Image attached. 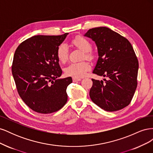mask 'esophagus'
I'll list each match as a JSON object with an SVG mask.
<instances>
[{"label": "esophagus", "instance_id": "obj_1", "mask_svg": "<svg viewBox=\"0 0 153 153\" xmlns=\"http://www.w3.org/2000/svg\"><path fill=\"white\" fill-rule=\"evenodd\" d=\"M82 79L79 78H75V77H73V81L74 82H79Z\"/></svg>", "mask_w": 153, "mask_h": 153}]
</instances>
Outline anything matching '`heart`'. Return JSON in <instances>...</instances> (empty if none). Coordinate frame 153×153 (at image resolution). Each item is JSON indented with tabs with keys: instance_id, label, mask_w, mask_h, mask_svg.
<instances>
[{
	"instance_id": "1",
	"label": "heart",
	"mask_w": 153,
	"mask_h": 153,
	"mask_svg": "<svg viewBox=\"0 0 153 153\" xmlns=\"http://www.w3.org/2000/svg\"><path fill=\"white\" fill-rule=\"evenodd\" d=\"M72 44L84 52V57L85 59L91 60L93 58V55L91 52L92 45L86 38L81 36L76 37L72 40ZM57 57L62 63L67 61L68 57V48L66 45L61 44L59 46L57 50ZM90 68V64L86 61L73 62L69 64L66 68L65 73L68 76L81 78L85 75Z\"/></svg>"
}]
</instances>
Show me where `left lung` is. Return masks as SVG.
<instances>
[{
	"label": "left lung",
	"instance_id": "obj_1",
	"mask_svg": "<svg viewBox=\"0 0 153 153\" xmlns=\"http://www.w3.org/2000/svg\"><path fill=\"white\" fill-rule=\"evenodd\" d=\"M94 41L98 59L93 73L106 79H92L91 100L101 108L114 112L126 107L137 86L138 61L132 45L124 37L108 27L91 29L84 34Z\"/></svg>",
	"mask_w": 153,
	"mask_h": 153
}]
</instances>
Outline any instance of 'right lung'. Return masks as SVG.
Segmentation results:
<instances>
[{
  "instance_id": "obj_1",
  "label": "right lung",
  "mask_w": 153,
  "mask_h": 153,
  "mask_svg": "<svg viewBox=\"0 0 153 153\" xmlns=\"http://www.w3.org/2000/svg\"><path fill=\"white\" fill-rule=\"evenodd\" d=\"M68 33L34 36L18 46L13 57L12 74L20 98L40 114L57 112L68 100L71 77L59 78L62 69L57 50Z\"/></svg>"
}]
</instances>
